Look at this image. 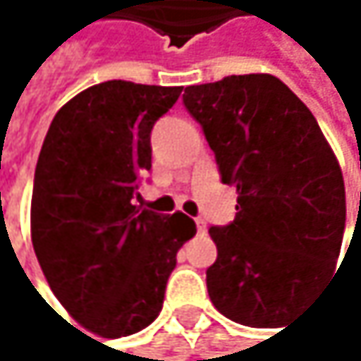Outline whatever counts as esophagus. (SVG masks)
I'll return each mask as SVG.
<instances>
[{
	"label": "esophagus",
	"mask_w": 361,
	"mask_h": 361,
	"mask_svg": "<svg viewBox=\"0 0 361 361\" xmlns=\"http://www.w3.org/2000/svg\"><path fill=\"white\" fill-rule=\"evenodd\" d=\"M197 231H199V233H207V222L203 220V218H197Z\"/></svg>",
	"instance_id": "esophagus-1"
}]
</instances>
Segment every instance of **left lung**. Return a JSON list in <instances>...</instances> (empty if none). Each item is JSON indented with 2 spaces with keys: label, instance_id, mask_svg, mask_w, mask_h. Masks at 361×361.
I'll return each instance as SVG.
<instances>
[{
  "label": "left lung",
  "instance_id": "1",
  "mask_svg": "<svg viewBox=\"0 0 361 361\" xmlns=\"http://www.w3.org/2000/svg\"><path fill=\"white\" fill-rule=\"evenodd\" d=\"M238 214L212 226L207 293L226 319L280 327L336 269L347 201L341 164L310 109L271 74L224 76L184 92Z\"/></svg>",
  "mask_w": 361,
  "mask_h": 361
}]
</instances>
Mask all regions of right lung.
<instances>
[{
  "label": "right lung",
  "instance_id": "1",
  "mask_svg": "<svg viewBox=\"0 0 361 361\" xmlns=\"http://www.w3.org/2000/svg\"><path fill=\"white\" fill-rule=\"evenodd\" d=\"M182 87L104 81L68 100L44 137L32 195V242L51 291L102 338L162 310L177 252L197 224L135 205L152 169L149 135Z\"/></svg>",
  "mask_w": 361,
  "mask_h": 361
}]
</instances>
